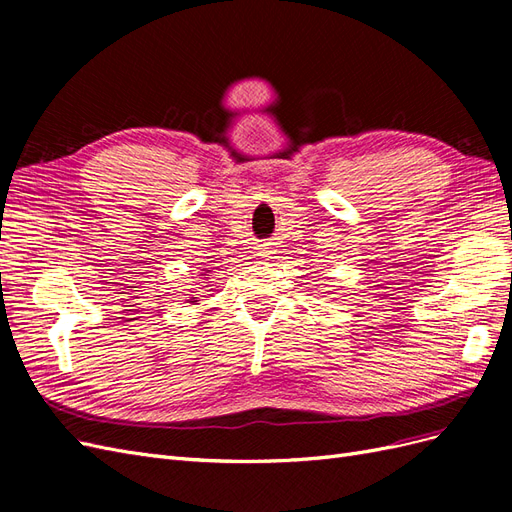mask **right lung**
<instances>
[{"instance_id": "add662e5", "label": "right lung", "mask_w": 512, "mask_h": 512, "mask_svg": "<svg viewBox=\"0 0 512 512\" xmlns=\"http://www.w3.org/2000/svg\"><path fill=\"white\" fill-rule=\"evenodd\" d=\"M194 299H196V297H192V299H190V303H194Z\"/></svg>"}]
</instances>
